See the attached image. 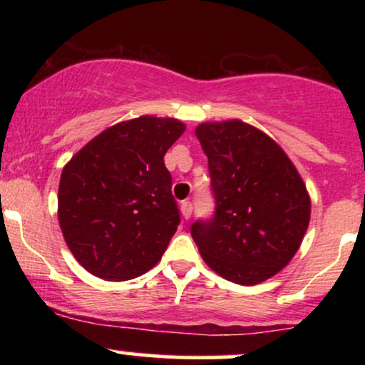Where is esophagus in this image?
<instances>
[{
    "label": "esophagus",
    "mask_w": 365,
    "mask_h": 365,
    "mask_svg": "<svg viewBox=\"0 0 365 365\" xmlns=\"http://www.w3.org/2000/svg\"><path fill=\"white\" fill-rule=\"evenodd\" d=\"M180 211H182V216L188 220V217L192 216V202L190 200H183L182 204H180Z\"/></svg>",
    "instance_id": "34e87169"
}]
</instances>
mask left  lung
Here are the masks:
<instances>
[{
  "instance_id": "8db88e82",
  "label": "left lung",
  "mask_w": 365,
  "mask_h": 365,
  "mask_svg": "<svg viewBox=\"0 0 365 365\" xmlns=\"http://www.w3.org/2000/svg\"><path fill=\"white\" fill-rule=\"evenodd\" d=\"M207 156L215 216L190 233L204 262L228 282L257 284L297 254L311 220V197L290 158L242 120L195 128Z\"/></svg>"
}]
</instances>
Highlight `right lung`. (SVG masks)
Segmentation results:
<instances>
[{
    "instance_id": "right-lung-1",
    "label": "right lung",
    "mask_w": 365,
    "mask_h": 365,
    "mask_svg": "<svg viewBox=\"0 0 365 365\" xmlns=\"http://www.w3.org/2000/svg\"><path fill=\"white\" fill-rule=\"evenodd\" d=\"M183 132L175 118L139 116L106 128L65 165L58 221L91 274L125 282L165 254L180 212L163 158Z\"/></svg>"
}]
</instances>
